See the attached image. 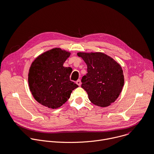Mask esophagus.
<instances>
[{
	"instance_id": "1",
	"label": "esophagus",
	"mask_w": 154,
	"mask_h": 154,
	"mask_svg": "<svg viewBox=\"0 0 154 154\" xmlns=\"http://www.w3.org/2000/svg\"><path fill=\"white\" fill-rule=\"evenodd\" d=\"M76 83H77V85H79V86L81 85V81H80V80H78L77 82H76Z\"/></svg>"
}]
</instances>
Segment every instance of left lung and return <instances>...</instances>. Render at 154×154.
<instances>
[{"label": "left lung", "mask_w": 154, "mask_h": 154, "mask_svg": "<svg viewBox=\"0 0 154 154\" xmlns=\"http://www.w3.org/2000/svg\"><path fill=\"white\" fill-rule=\"evenodd\" d=\"M87 65L88 73L82 79V88L95 105L107 107L121 94L124 77L121 66L103 53H78Z\"/></svg>", "instance_id": "obj_1"}]
</instances>
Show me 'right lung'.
Instances as JSON below:
<instances>
[{"label":"right lung","mask_w":154,"mask_h":154,"mask_svg":"<svg viewBox=\"0 0 154 154\" xmlns=\"http://www.w3.org/2000/svg\"><path fill=\"white\" fill-rule=\"evenodd\" d=\"M69 56V53L56 48L41 54L32 63L28 82L39 103L53 109L60 107L79 87L70 80L72 68L63 66Z\"/></svg>","instance_id":"add662e5"}]
</instances>
